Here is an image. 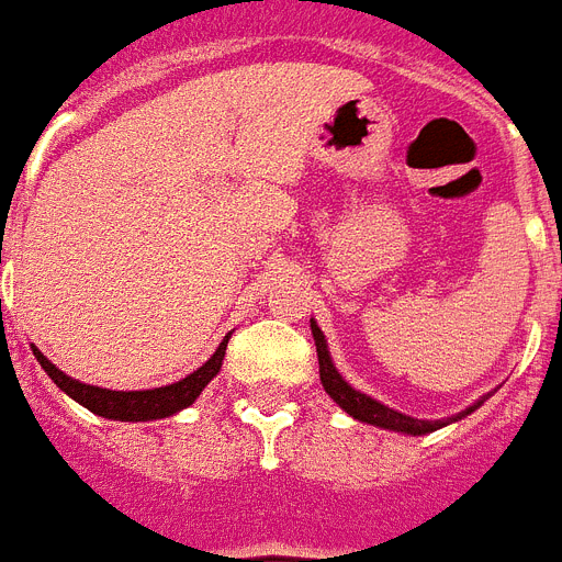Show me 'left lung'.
Listing matches in <instances>:
<instances>
[{"mask_svg": "<svg viewBox=\"0 0 562 562\" xmlns=\"http://www.w3.org/2000/svg\"><path fill=\"white\" fill-rule=\"evenodd\" d=\"M311 334H314V342H317V360H319V380H323V389L328 391V397L342 408L346 414H351L353 419H360V423H369V426H380V428H389V431H403V434H428V431H437V428L449 426L454 419L465 417L471 414L477 405H483V400L460 412L457 417L449 419H417V417H408V414H400L389 405H383L380 400L369 397V394H362V391L351 389V385L342 380L337 369H334L331 362V353H328V342H325V334L319 331V325L311 319Z\"/></svg>", "mask_w": 562, "mask_h": 562, "instance_id": "1", "label": "left lung"}]
</instances>
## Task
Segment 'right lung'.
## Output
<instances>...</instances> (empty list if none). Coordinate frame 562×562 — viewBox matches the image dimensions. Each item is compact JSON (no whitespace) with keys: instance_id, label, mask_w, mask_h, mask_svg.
Returning a JSON list of instances; mask_svg holds the SVG:
<instances>
[{"instance_id":"1","label":"right lung","mask_w":562,"mask_h":562,"mask_svg":"<svg viewBox=\"0 0 562 562\" xmlns=\"http://www.w3.org/2000/svg\"><path fill=\"white\" fill-rule=\"evenodd\" d=\"M228 337L220 342L214 357H211L209 362H202L200 369L193 371V374H188L186 380L162 385V389H148V391H111V389H99V385L79 383V380H74V376H68L65 371L56 369L54 362H50L40 348L36 346L31 348H33V357L40 360L42 369L48 371L50 380H54V383L59 385L70 400H77L79 405H85L88 412L99 414V417H105V419H122V423H145V419L171 417V414L182 412V408H188L193 400L200 397L202 389H205V385L220 374V369H223Z\"/></svg>"}]
</instances>
